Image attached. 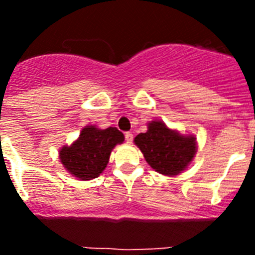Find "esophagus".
<instances>
[{
  "label": "esophagus",
  "instance_id": "34e87169",
  "mask_svg": "<svg viewBox=\"0 0 255 255\" xmlns=\"http://www.w3.org/2000/svg\"><path fill=\"white\" fill-rule=\"evenodd\" d=\"M132 139H134V135H132L131 132H126V134H125V140L128 141V143H131Z\"/></svg>",
  "mask_w": 255,
  "mask_h": 255
}]
</instances>
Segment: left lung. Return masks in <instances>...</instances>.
I'll use <instances>...</instances> for the list:
<instances>
[{
    "label": "left lung",
    "instance_id": "obj_1",
    "mask_svg": "<svg viewBox=\"0 0 255 255\" xmlns=\"http://www.w3.org/2000/svg\"><path fill=\"white\" fill-rule=\"evenodd\" d=\"M134 143L150 167L166 176H176L186 170L197 153L195 136L168 129L159 120L150 121L147 132L136 135Z\"/></svg>",
    "mask_w": 255,
    "mask_h": 255
}]
</instances>
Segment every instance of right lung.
I'll return each instance as SVG.
<instances>
[{
	"label": "right lung",
	"mask_w": 255,
	"mask_h": 255,
	"mask_svg": "<svg viewBox=\"0 0 255 255\" xmlns=\"http://www.w3.org/2000/svg\"><path fill=\"white\" fill-rule=\"evenodd\" d=\"M124 134L116 128L102 130L97 126H85L71 145L60 149V161L65 170L79 180L98 177L107 167L115 145L124 141Z\"/></svg>",
	"instance_id": "1"
}]
</instances>
